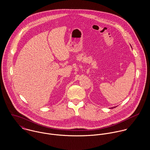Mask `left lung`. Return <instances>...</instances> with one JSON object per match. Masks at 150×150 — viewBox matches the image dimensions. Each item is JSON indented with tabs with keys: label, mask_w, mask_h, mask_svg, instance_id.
<instances>
[{
	"label": "left lung",
	"mask_w": 150,
	"mask_h": 150,
	"mask_svg": "<svg viewBox=\"0 0 150 150\" xmlns=\"http://www.w3.org/2000/svg\"><path fill=\"white\" fill-rule=\"evenodd\" d=\"M116 107V106H115ZM115 107H111V108H115Z\"/></svg>",
	"instance_id": "8db88e82"
}]
</instances>
